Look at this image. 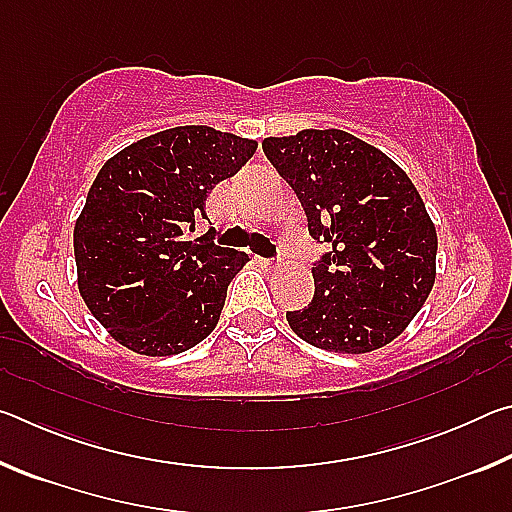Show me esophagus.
Masks as SVG:
<instances>
[{
  "instance_id": "34e87169",
  "label": "esophagus",
  "mask_w": 512,
  "mask_h": 512,
  "mask_svg": "<svg viewBox=\"0 0 512 512\" xmlns=\"http://www.w3.org/2000/svg\"><path fill=\"white\" fill-rule=\"evenodd\" d=\"M262 264H264L266 268H271V271H273V268H277V266H280V264H282V257H280V255H277L275 259H262Z\"/></svg>"
}]
</instances>
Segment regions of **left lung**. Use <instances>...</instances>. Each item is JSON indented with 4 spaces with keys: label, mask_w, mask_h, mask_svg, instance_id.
Returning a JSON list of instances; mask_svg holds the SVG:
<instances>
[{
    "label": "left lung",
    "mask_w": 512,
    "mask_h": 512,
    "mask_svg": "<svg viewBox=\"0 0 512 512\" xmlns=\"http://www.w3.org/2000/svg\"><path fill=\"white\" fill-rule=\"evenodd\" d=\"M266 158L329 253L311 268L314 300L287 311L293 332L320 350L363 354L397 339L436 282V228L418 189L375 146L336 128L266 137Z\"/></svg>",
    "instance_id": "1"
}]
</instances>
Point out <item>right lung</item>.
<instances>
[{"instance_id": "1", "label": "right lung", "mask_w": 512, "mask_h": 512, "mask_svg": "<svg viewBox=\"0 0 512 512\" xmlns=\"http://www.w3.org/2000/svg\"><path fill=\"white\" fill-rule=\"evenodd\" d=\"M257 142L210 126H176L126 146L103 164L74 225L79 291L124 348L180 354L212 334L248 255L214 244L207 219L216 183L253 158Z\"/></svg>"}]
</instances>
